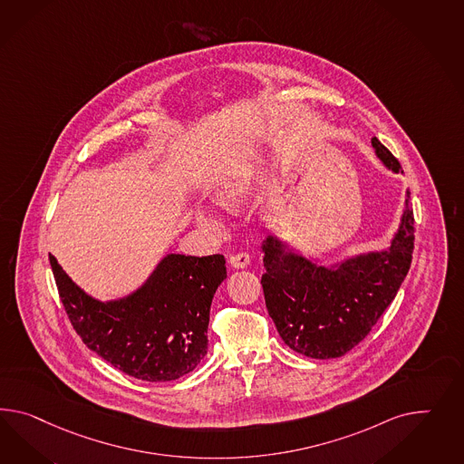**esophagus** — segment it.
I'll return each mask as SVG.
<instances>
[{
	"instance_id": "34e87169",
	"label": "esophagus",
	"mask_w": 464,
	"mask_h": 464,
	"mask_svg": "<svg viewBox=\"0 0 464 464\" xmlns=\"http://www.w3.org/2000/svg\"><path fill=\"white\" fill-rule=\"evenodd\" d=\"M229 264H231L233 268H246V266L250 265V255H248L246 251L237 253V255H233V256L229 258Z\"/></svg>"
}]
</instances>
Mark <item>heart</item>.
Wrapping results in <instances>:
<instances>
[{"mask_svg":"<svg viewBox=\"0 0 464 464\" xmlns=\"http://www.w3.org/2000/svg\"><path fill=\"white\" fill-rule=\"evenodd\" d=\"M251 180H253V174L250 170H246V169L235 170L233 174L225 177L218 184V188H214V199L226 206V208H237L248 196ZM200 223L206 227H209V229H214V231L223 227L219 218H216L214 214H200Z\"/></svg>","mask_w":464,"mask_h":464,"instance_id":"b5f03b06","label":"heart"}]
</instances>
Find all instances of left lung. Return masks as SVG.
Returning <instances> with one entry per match:
<instances>
[{
	"label": "left lung",
	"mask_w": 464,
	"mask_h": 464,
	"mask_svg": "<svg viewBox=\"0 0 464 464\" xmlns=\"http://www.w3.org/2000/svg\"><path fill=\"white\" fill-rule=\"evenodd\" d=\"M376 157L393 172L401 163L372 138ZM405 211L390 248L348 258L336 266L314 264L280 239L264 241L265 304L288 348L315 360L339 358L375 326L395 299L413 251V213Z\"/></svg>",
	"instance_id": "left-lung-1"
}]
</instances>
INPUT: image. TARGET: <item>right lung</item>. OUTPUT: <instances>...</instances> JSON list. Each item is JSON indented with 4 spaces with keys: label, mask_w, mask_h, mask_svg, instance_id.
<instances>
[{
    "label": "right lung",
    "mask_w": 464,
    "mask_h": 464,
    "mask_svg": "<svg viewBox=\"0 0 464 464\" xmlns=\"http://www.w3.org/2000/svg\"><path fill=\"white\" fill-rule=\"evenodd\" d=\"M49 260L75 333L126 375L170 382L188 375L206 356L211 302L226 278L223 255L170 253L141 287L110 302L92 299L53 255Z\"/></svg>",
    "instance_id": "1"
}]
</instances>
